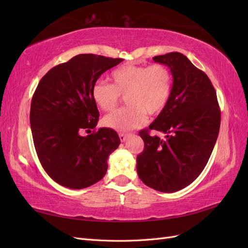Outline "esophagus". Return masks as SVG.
Listing matches in <instances>:
<instances>
[{
    "label": "esophagus",
    "mask_w": 248,
    "mask_h": 248,
    "mask_svg": "<svg viewBox=\"0 0 248 248\" xmlns=\"http://www.w3.org/2000/svg\"><path fill=\"white\" fill-rule=\"evenodd\" d=\"M127 137H128V134H126V133H119V138H120V140H121V141H125L126 139H127Z\"/></svg>",
    "instance_id": "esophagus-1"
}]
</instances>
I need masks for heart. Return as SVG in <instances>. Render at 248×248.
<instances>
[{
	"label": "heart",
	"mask_w": 248,
	"mask_h": 248,
	"mask_svg": "<svg viewBox=\"0 0 248 248\" xmlns=\"http://www.w3.org/2000/svg\"><path fill=\"white\" fill-rule=\"evenodd\" d=\"M111 85L103 80L95 82L92 97L104 111L114 109L125 96L128 106L103 118L108 128L128 131L145 123L147 114L159 115L168 106L172 90L171 72L161 64H125L110 73Z\"/></svg>",
	"instance_id": "b5f03b06"
}]
</instances>
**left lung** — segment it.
<instances>
[{
	"label": "left lung",
	"mask_w": 248,
	"mask_h": 248,
	"mask_svg": "<svg viewBox=\"0 0 248 248\" xmlns=\"http://www.w3.org/2000/svg\"><path fill=\"white\" fill-rule=\"evenodd\" d=\"M168 66L172 90L168 106L149 129L141 130L144 151L137 157V170L147 186L175 192L196 180L211 156L220 127V109L215 90L205 72L180 52L153 58Z\"/></svg>",
	"instance_id": "1"
}]
</instances>
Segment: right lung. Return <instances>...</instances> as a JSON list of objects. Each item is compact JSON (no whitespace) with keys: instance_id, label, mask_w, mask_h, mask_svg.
<instances>
[{"instance_id":"add662e5","label":"right lung","mask_w":248,"mask_h":248,"mask_svg":"<svg viewBox=\"0 0 248 248\" xmlns=\"http://www.w3.org/2000/svg\"><path fill=\"white\" fill-rule=\"evenodd\" d=\"M122 61L78 55L51 68L37 86L30 110L34 146L42 168L58 184L81 189L106 175L108 156L121 142L118 133L110 128L82 133L98 122L93 86Z\"/></svg>"}]
</instances>
